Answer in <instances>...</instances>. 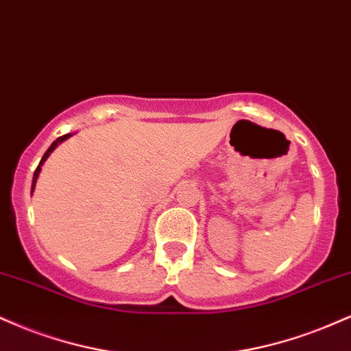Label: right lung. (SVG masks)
Instances as JSON below:
<instances>
[{
    "mask_svg": "<svg viewBox=\"0 0 351 351\" xmlns=\"http://www.w3.org/2000/svg\"><path fill=\"white\" fill-rule=\"evenodd\" d=\"M71 135H73V134H65V135H62V137H58V138H57V141H55V142H52V145H50V147H49V150H47V152H45V154H44V157H42V160H40L39 167H37V170H36V171H34V178H32V188H31V191H32V193H34V189H36V183H37V178H39V173H40V170H42V165H44V163H45V160H47V158H49V155H50V154H52V152H53L55 149H57V147H58V145H60V143H62V142H65V141H66V138H70V137H71Z\"/></svg>",
    "mask_w": 351,
    "mask_h": 351,
    "instance_id": "1",
    "label": "right lung"
}]
</instances>
